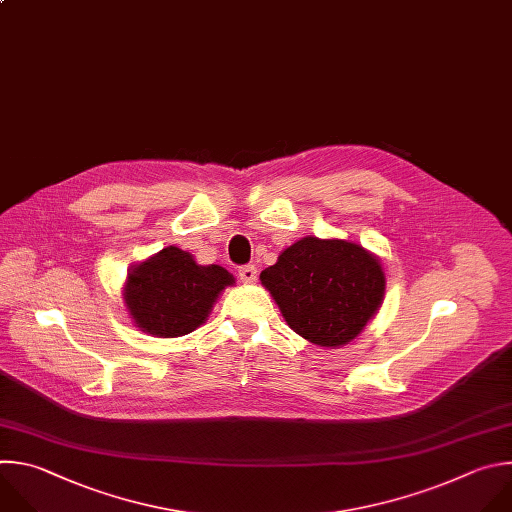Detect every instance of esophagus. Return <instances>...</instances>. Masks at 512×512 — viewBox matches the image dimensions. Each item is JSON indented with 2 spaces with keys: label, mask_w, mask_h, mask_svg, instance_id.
<instances>
[{
  "label": "esophagus",
  "mask_w": 512,
  "mask_h": 512,
  "mask_svg": "<svg viewBox=\"0 0 512 512\" xmlns=\"http://www.w3.org/2000/svg\"><path fill=\"white\" fill-rule=\"evenodd\" d=\"M238 274H240V280H242V282H246V284H252V282H256V276H258V274H256V268H254L252 264H248V266H242Z\"/></svg>",
  "instance_id": "esophagus-1"
}]
</instances>
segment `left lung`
Wrapping results in <instances>:
<instances>
[{"instance_id": "8db88e82", "label": "left lung", "mask_w": 512, "mask_h": 512, "mask_svg": "<svg viewBox=\"0 0 512 512\" xmlns=\"http://www.w3.org/2000/svg\"><path fill=\"white\" fill-rule=\"evenodd\" d=\"M288 327L321 347L353 341L379 311L385 274L377 256L347 240L306 236L260 274Z\"/></svg>"}]
</instances>
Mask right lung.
<instances>
[{
	"mask_svg": "<svg viewBox=\"0 0 512 512\" xmlns=\"http://www.w3.org/2000/svg\"><path fill=\"white\" fill-rule=\"evenodd\" d=\"M234 276L201 266L189 252L167 246L129 270L123 298L135 325L155 337H183L206 323L212 306Z\"/></svg>",
	"mask_w": 512,
	"mask_h": 512,
	"instance_id": "right-lung-1",
	"label": "right lung"
}]
</instances>
